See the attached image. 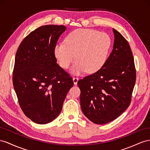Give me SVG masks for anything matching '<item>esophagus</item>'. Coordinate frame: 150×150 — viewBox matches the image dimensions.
I'll use <instances>...</instances> for the list:
<instances>
[{
  "label": "esophagus",
  "instance_id": "1",
  "mask_svg": "<svg viewBox=\"0 0 150 150\" xmlns=\"http://www.w3.org/2000/svg\"><path fill=\"white\" fill-rule=\"evenodd\" d=\"M73 81H74V84L76 85V84H77L78 81H79V78L76 77V76H74V77H73Z\"/></svg>",
  "mask_w": 150,
  "mask_h": 150
}]
</instances>
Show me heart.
Masks as SVG:
<instances>
[{"instance_id":"obj_1","label":"heart","mask_w":150,"mask_h":150,"mask_svg":"<svg viewBox=\"0 0 150 150\" xmlns=\"http://www.w3.org/2000/svg\"><path fill=\"white\" fill-rule=\"evenodd\" d=\"M111 45V38L105 33L78 29L68 34L65 42L55 46L54 53L63 68L67 69L76 59L71 68L74 74H80L85 70L92 74L105 65Z\"/></svg>"}]
</instances>
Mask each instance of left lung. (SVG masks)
<instances>
[{
    "label": "left lung",
    "instance_id": "obj_1",
    "mask_svg": "<svg viewBox=\"0 0 150 150\" xmlns=\"http://www.w3.org/2000/svg\"><path fill=\"white\" fill-rule=\"evenodd\" d=\"M112 52L99 70L78 81L82 112L103 125L118 117L129 105L136 82L134 57L127 41L113 29Z\"/></svg>",
    "mask_w": 150,
    "mask_h": 150
}]
</instances>
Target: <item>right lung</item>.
I'll return each instance as SVG.
<instances>
[{
  "label": "right lung",
  "instance_id": "right-lung-1",
  "mask_svg": "<svg viewBox=\"0 0 150 150\" xmlns=\"http://www.w3.org/2000/svg\"><path fill=\"white\" fill-rule=\"evenodd\" d=\"M63 25H45L30 33L17 51L13 70L14 88L24 114L33 122L52 121L62 109L71 76L57 63L54 48Z\"/></svg>",
  "mask_w": 150,
  "mask_h": 150
}]
</instances>
